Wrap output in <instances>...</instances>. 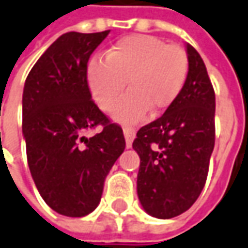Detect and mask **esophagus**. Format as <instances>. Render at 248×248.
Instances as JSON below:
<instances>
[{"mask_svg":"<svg viewBox=\"0 0 248 248\" xmlns=\"http://www.w3.org/2000/svg\"><path fill=\"white\" fill-rule=\"evenodd\" d=\"M124 140H126V146L130 148L131 144H133V140L136 137V130L133 127H129V126H124Z\"/></svg>","mask_w":248,"mask_h":248,"instance_id":"obj_1","label":"esophagus"}]
</instances>
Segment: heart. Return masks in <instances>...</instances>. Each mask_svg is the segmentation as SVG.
Masks as SVG:
<instances>
[{
  "label": "heart",
  "instance_id": "obj_1",
  "mask_svg": "<svg viewBox=\"0 0 248 248\" xmlns=\"http://www.w3.org/2000/svg\"><path fill=\"white\" fill-rule=\"evenodd\" d=\"M188 72L186 51L179 46L149 35H129L106 51V58L95 57L87 67V81L96 104L110 111L119 122L134 124L151 110L164 111L179 95Z\"/></svg>",
  "mask_w": 248,
  "mask_h": 248
}]
</instances>
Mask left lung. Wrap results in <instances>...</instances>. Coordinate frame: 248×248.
Wrapping results in <instances>:
<instances>
[{
    "label": "left lung",
    "instance_id": "1",
    "mask_svg": "<svg viewBox=\"0 0 248 248\" xmlns=\"http://www.w3.org/2000/svg\"><path fill=\"white\" fill-rule=\"evenodd\" d=\"M188 73L166 112L137 131V193L148 215L172 218L201 194L215 148L216 96L201 55L186 46Z\"/></svg>",
    "mask_w": 248,
    "mask_h": 248
}]
</instances>
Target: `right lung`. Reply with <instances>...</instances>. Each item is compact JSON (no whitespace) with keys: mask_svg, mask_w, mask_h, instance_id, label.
Masks as SVG:
<instances>
[{"mask_svg":"<svg viewBox=\"0 0 248 248\" xmlns=\"http://www.w3.org/2000/svg\"><path fill=\"white\" fill-rule=\"evenodd\" d=\"M108 33L61 35L24 84L23 134L32 179L47 205L67 217L95 210L126 146L122 127L99 110L87 81L89 57ZM96 125L102 131L87 138Z\"/></svg>","mask_w":248,"mask_h":248,"instance_id":"obj_1","label":"right lung"}]
</instances>
